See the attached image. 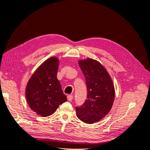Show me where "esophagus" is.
Here are the masks:
<instances>
[{
    "label": "esophagus",
    "instance_id": "esophagus-1",
    "mask_svg": "<svg viewBox=\"0 0 150 150\" xmlns=\"http://www.w3.org/2000/svg\"><path fill=\"white\" fill-rule=\"evenodd\" d=\"M67 100L69 101H71L72 99H73V96H71V95H69V96H67Z\"/></svg>",
    "mask_w": 150,
    "mask_h": 150
}]
</instances>
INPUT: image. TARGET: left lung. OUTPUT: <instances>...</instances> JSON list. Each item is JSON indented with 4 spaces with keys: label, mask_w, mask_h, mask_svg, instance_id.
<instances>
[{
    "label": "left lung",
    "mask_w": 150,
    "mask_h": 150,
    "mask_svg": "<svg viewBox=\"0 0 150 150\" xmlns=\"http://www.w3.org/2000/svg\"><path fill=\"white\" fill-rule=\"evenodd\" d=\"M78 63L86 79L88 95L83 106L76 107V115L83 122L93 124L110 111L115 96L114 84L105 67L98 61L87 58Z\"/></svg>",
    "instance_id": "obj_1"
}]
</instances>
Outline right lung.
Masks as SVG:
<instances>
[{"label": "right lung", "instance_id": "add662e5", "mask_svg": "<svg viewBox=\"0 0 150 150\" xmlns=\"http://www.w3.org/2000/svg\"><path fill=\"white\" fill-rule=\"evenodd\" d=\"M59 64L56 57L47 59L39 66L27 84V102L32 110L42 117L52 115L60 104L67 101L57 78Z\"/></svg>", "mask_w": 150, "mask_h": 150}]
</instances>
